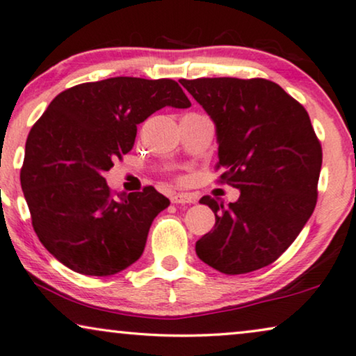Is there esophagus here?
I'll use <instances>...</instances> for the list:
<instances>
[{"label": "esophagus", "mask_w": 356, "mask_h": 356, "mask_svg": "<svg viewBox=\"0 0 356 356\" xmlns=\"http://www.w3.org/2000/svg\"><path fill=\"white\" fill-rule=\"evenodd\" d=\"M170 202L175 203H195L197 202V197L192 195V193H184V192H179V193H172L170 195Z\"/></svg>", "instance_id": "obj_1"}]
</instances>
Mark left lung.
I'll use <instances>...</instances> for the list:
<instances>
[{
  "mask_svg": "<svg viewBox=\"0 0 356 356\" xmlns=\"http://www.w3.org/2000/svg\"><path fill=\"white\" fill-rule=\"evenodd\" d=\"M181 84L216 125L220 182L241 191L215 213L195 244L198 259L226 275L267 267L290 248L317 202L322 146L306 108L264 78H197Z\"/></svg>",
  "mask_w": 356,
  "mask_h": 356,
  "instance_id": "1",
  "label": "left lung"
}]
</instances>
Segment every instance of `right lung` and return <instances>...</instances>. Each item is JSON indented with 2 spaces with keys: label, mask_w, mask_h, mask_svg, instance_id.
Segmentation results:
<instances>
[{
  "label": "right lung",
  "mask_w": 356,
  "mask_h": 356,
  "mask_svg": "<svg viewBox=\"0 0 356 356\" xmlns=\"http://www.w3.org/2000/svg\"><path fill=\"white\" fill-rule=\"evenodd\" d=\"M192 104L174 79L118 76L60 92L26 141L21 187L37 238L74 272L108 277L141 257L169 198L154 187L115 197L104 172L134 148L136 125Z\"/></svg>",
  "instance_id": "1"
}]
</instances>
